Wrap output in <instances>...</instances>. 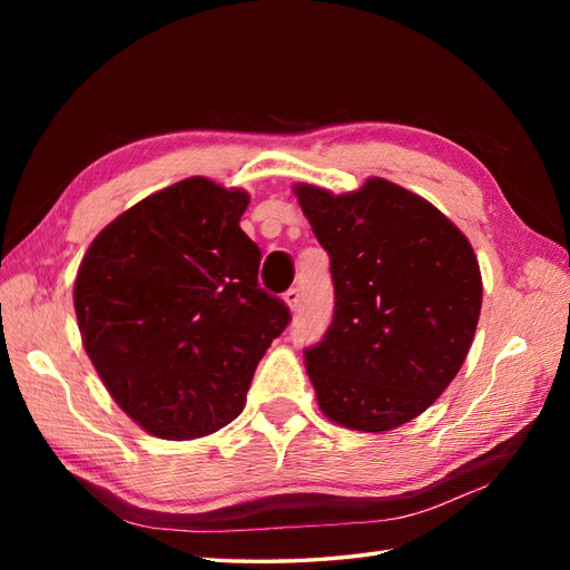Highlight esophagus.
Returning a JSON list of instances; mask_svg holds the SVG:
<instances>
[{"mask_svg": "<svg viewBox=\"0 0 570 570\" xmlns=\"http://www.w3.org/2000/svg\"><path fill=\"white\" fill-rule=\"evenodd\" d=\"M283 299H285V304L289 306V312H297V308H299V302H302L299 289H287L285 295H283Z\"/></svg>", "mask_w": 570, "mask_h": 570, "instance_id": "34e87169", "label": "esophagus"}]
</instances>
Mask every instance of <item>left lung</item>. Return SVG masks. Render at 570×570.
Listing matches in <instances>:
<instances>
[{
    "label": "left lung",
    "instance_id": "8db88e82",
    "mask_svg": "<svg viewBox=\"0 0 570 570\" xmlns=\"http://www.w3.org/2000/svg\"><path fill=\"white\" fill-rule=\"evenodd\" d=\"M295 195L335 285L333 323L304 352L318 406L361 433L400 428L435 404L471 350L475 252L433 204L385 178L344 195L299 183Z\"/></svg>",
    "mask_w": 570,
    "mask_h": 570
}]
</instances>
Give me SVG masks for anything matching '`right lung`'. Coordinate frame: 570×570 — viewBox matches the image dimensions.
I'll list each match as a JSON object with an SVG mask.
<instances>
[{
    "label": "right lung",
    "instance_id": "obj_1",
    "mask_svg": "<svg viewBox=\"0 0 570 570\" xmlns=\"http://www.w3.org/2000/svg\"><path fill=\"white\" fill-rule=\"evenodd\" d=\"M247 204L245 189L187 178L114 218L82 256V347L114 402L154 438L195 440L235 421L289 323L258 287L262 252L239 228Z\"/></svg>",
    "mask_w": 570,
    "mask_h": 570
}]
</instances>
